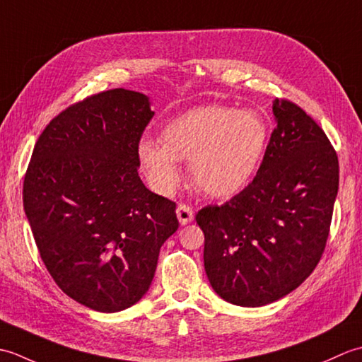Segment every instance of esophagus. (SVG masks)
Instances as JSON below:
<instances>
[{
  "mask_svg": "<svg viewBox=\"0 0 362 362\" xmlns=\"http://www.w3.org/2000/svg\"><path fill=\"white\" fill-rule=\"evenodd\" d=\"M175 213H177V219H179L180 226H187V224H189L191 221L194 219L193 210H191L188 205H183V204H180L179 206H177Z\"/></svg>",
  "mask_w": 362,
  "mask_h": 362,
  "instance_id": "34e87169",
  "label": "esophagus"
}]
</instances>
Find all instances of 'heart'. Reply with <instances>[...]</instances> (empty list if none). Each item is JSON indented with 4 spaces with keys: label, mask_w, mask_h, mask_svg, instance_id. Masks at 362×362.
Instances as JSON below:
<instances>
[{
    "label": "heart",
    "mask_w": 362,
    "mask_h": 362,
    "mask_svg": "<svg viewBox=\"0 0 362 362\" xmlns=\"http://www.w3.org/2000/svg\"><path fill=\"white\" fill-rule=\"evenodd\" d=\"M267 143L269 126L258 112L202 105L169 121L161 130V143L141 140L138 160L160 194H171L179 185V161H185L202 193L230 197L255 177Z\"/></svg>",
    "instance_id": "obj_1"
}]
</instances>
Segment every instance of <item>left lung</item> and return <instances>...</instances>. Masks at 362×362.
<instances>
[{
    "label": "left lung",
    "mask_w": 362,
    "mask_h": 362,
    "mask_svg": "<svg viewBox=\"0 0 362 362\" xmlns=\"http://www.w3.org/2000/svg\"><path fill=\"white\" fill-rule=\"evenodd\" d=\"M272 112L276 127L255 179L224 205L196 214L211 288L247 308L276 302L308 279L339 188L337 156L316 121L281 99Z\"/></svg>",
    "instance_id": "left-lung-1"
}]
</instances>
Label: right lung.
Returning a JSON list of instances; mask_svg holds the SVG:
<instances>
[{"label":"right lung","mask_w":362,"mask_h":362,"mask_svg":"<svg viewBox=\"0 0 362 362\" xmlns=\"http://www.w3.org/2000/svg\"><path fill=\"white\" fill-rule=\"evenodd\" d=\"M151 99L115 88L57 115L38 136L23 205L48 272L68 297L118 313L148 292L175 204L144 187L138 143Z\"/></svg>","instance_id":"right-lung-1"}]
</instances>
